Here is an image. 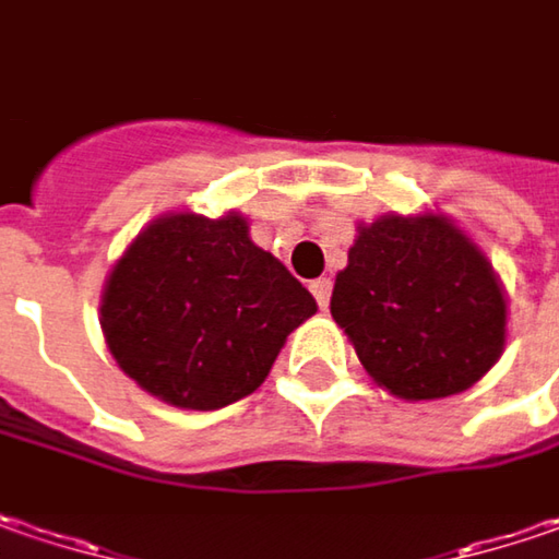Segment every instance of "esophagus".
I'll return each instance as SVG.
<instances>
[{
	"instance_id": "obj_1",
	"label": "esophagus",
	"mask_w": 559,
	"mask_h": 559,
	"mask_svg": "<svg viewBox=\"0 0 559 559\" xmlns=\"http://www.w3.org/2000/svg\"><path fill=\"white\" fill-rule=\"evenodd\" d=\"M311 293H314V298H318V305L326 308V305H330V293H333V283H330L326 276H321V280H314V283H311Z\"/></svg>"
}]
</instances>
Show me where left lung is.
Wrapping results in <instances>:
<instances>
[{
    "label": "left lung",
    "instance_id": "8db88e82",
    "mask_svg": "<svg viewBox=\"0 0 559 559\" xmlns=\"http://www.w3.org/2000/svg\"><path fill=\"white\" fill-rule=\"evenodd\" d=\"M330 314L377 386L400 400L468 390L507 346V298L481 248L440 213L358 226Z\"/></svg>",
    "mask_w": 559,
    "mask_h": 559
}]
</instances>
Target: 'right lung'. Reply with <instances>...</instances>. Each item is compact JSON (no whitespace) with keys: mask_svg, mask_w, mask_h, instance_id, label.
I'll list each match as a JSON object with an SVG mask.
<instances>
[{"mask_svg":"<svg viewBox=\"0 0 559 559\" xmlns=\"http://www.w3.org/2000/svg\"><path fill=\"white\" fill-rule=\"evenodd\" d=\"M314 311V295L251 241L245 216L166 213L116 261L99 323L141 390L210 412L254 393Z\"/></svg>","mask_w":559,"mask_h":559,"instance_id":"1","label":"right lung"}]
</instances>
